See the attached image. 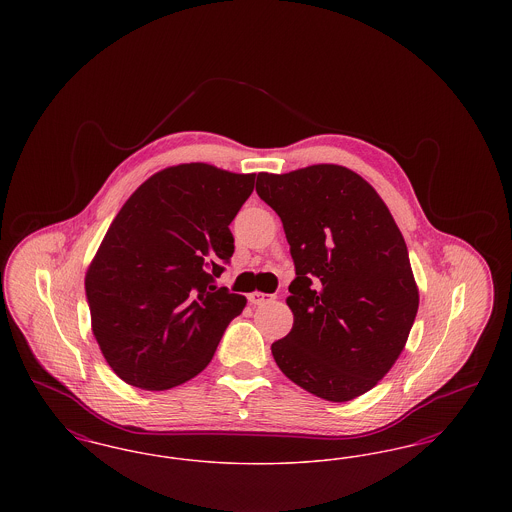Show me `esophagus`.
Wrapping results in <instances>:
<instances>
[{
  "instance_id": "34e87169",
  "label": "esophagus",
  "mask_w": 512,
  "mask_h": 512,
  "mask_svg": "<svg viewBox=\"0 0 512 512\" xmlns=\"http://www.w3.org/2000/svg\"><path fill=\"white\" fill-rule=\"evenodd\" d=\"M272 299H274V295H272V293H249V301H251V305H265V303H270Z\"/></svg>"
}]
</instances>
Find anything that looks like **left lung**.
<instances>
[{
  "instance_id": "left-lung-1",
  "label": "left lung",
  "mask_w": 512,
  "mask_h": 512,
  "mask_svg": "<svg viewBox=\"0 0 512 512\" xmlns=\"http://www.w3.org/2000/svg\"><path fill=\"white\" fill-rule=\"evenodd\" d=\"M257 194L284 224L295 278L280 370L320 399L372 390L401 355L418 311L407 244L376 190L340 165L259 172Z\"/></svg>"
}]
</instances>
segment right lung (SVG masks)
<instances>
[{"label":"right lung","mask_w":512,"mask_h":512,"mask_svg":"<svg viewBox=\"0 0 512 512\" xmlns=\"http://www.w3.org/2000/svg\"><path fill=\"white\" fill-rule=\"evenodd\" d=\"M253 184L255 174L178 165L153 174L111 222L86 272V299L99 349L126 384L169 390L211 363L247 303L217 278Z\"/></svg>","instance_id":"right-lung-1"}]
</instances>
